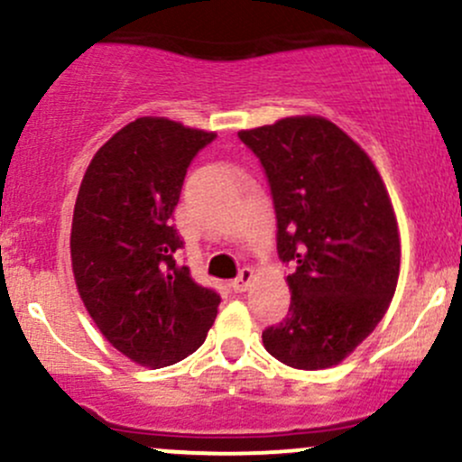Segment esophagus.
Instances as JSON below:
<instances>
[{"label":"esophagus","mask_w":462,"mask_h":462,"mask_svg":"<svg viewBox=\"0 0 462 462\" xmlns=\"http://www.w3.org/2000/svg\"><path fill=\"white\" fill-rule=\"evenodd\" d=\"M251 282H253V269H242L240 275L231 282V286L236 292H245L251 286Z\"/></svg>","instance_id":"34e87169"}]
</instances>
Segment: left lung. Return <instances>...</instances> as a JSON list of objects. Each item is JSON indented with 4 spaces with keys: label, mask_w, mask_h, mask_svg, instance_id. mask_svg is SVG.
<instances>
[{
    "label": "left lung",
    "mask_w": 462,
    "mask_h": 462,
    "mask_svg": "<svg viewBox=\"0 0 462 462\" xmlns=\"http://www.w3.org/2000/svg\"><path fill=\"white\" fill-rule=\"evenodd\" d=\"M260 158L291 264V309L262 332L297 370L341 364L388 310L401 266L394 209L370 156L324 116H286L237 132Z\"/></svg>",
    "instance_id": "8db88e82"
}]
</instances>
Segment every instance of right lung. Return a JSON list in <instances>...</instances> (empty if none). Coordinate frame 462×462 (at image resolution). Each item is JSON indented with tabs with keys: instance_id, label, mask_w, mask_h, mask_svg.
Instances as JSON below:
<instances>
[{
	"instance_id": "obj_1",
	"label": "right lung",
	"mask_w": 462,
	"mask_h": 462,
	"mask_svg": "<svg viewBox=\"0 0 462 462\" xmlns=\"http://www.w3.org/2000/svg\"><path fill=\"white\" fill-rule=\"evenodd\" d=\"M216 138L165 116H141L94 153L74 202L70 255L77 291L101 335L145 368L196 352L220 295L176 264L173 229L189 162Z\"/></svg>"
}]
</instances>
